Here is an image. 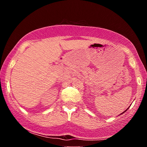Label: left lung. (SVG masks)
I'll list each match as a JSON object with an SVG mask.
<instances>
[{
  "mask_svg": "<svg viewBox=\"0 0 147 147\" xmlns=\"http://www.w3.org/2000/svg\"><path fill=\"white\" fill-rule=\"evenodd\" d=\"M125 111H124V112H123V113H124V112H125Z\"/></svg>",
  "mask_w": 147,
  "mask_h": 147,
  "instance_id": "1",
  "label": "left lung"
}]
</instances>
